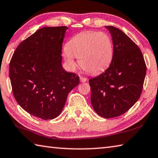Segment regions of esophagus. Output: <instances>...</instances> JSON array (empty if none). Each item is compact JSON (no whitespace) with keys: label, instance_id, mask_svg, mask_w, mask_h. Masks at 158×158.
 I'll return each instance as SVG.
<instances>
[{"label":"esophagus","instance_id":"1","mask_svg":"<svg viewBox=\"0 0 158 158\" xmlns=\"http://www.w3.org/2000/svg\"><path fill=\"white\" fill-rule=\"evenodd\" d=\"M87 81V79L85 78V77H80V81L81 82H85Z\"/></svg>","mask_w":158,"mask_h":158}]
</instances>
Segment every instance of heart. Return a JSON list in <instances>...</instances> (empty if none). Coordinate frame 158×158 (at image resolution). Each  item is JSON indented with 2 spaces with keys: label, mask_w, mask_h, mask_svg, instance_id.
<instances>
[{
  "label": "heart",
  "mask_w": 158,
  "mask_h": 158,
  "mask_svg": "<svg viewBox=\"0 0 158 158\" xmlns=\"http://www.w3.org/2000/svg\"><path fill=\"white\" fill-rule=\"evenodd\" d=\"M113 43L108 34L103 32H81L69 40L64 50L63 57L69 68L79 65L90 74H98L111 63L113 58Z\"/></svg>",
  "instance_id": "obj_1"
}]
</instances>
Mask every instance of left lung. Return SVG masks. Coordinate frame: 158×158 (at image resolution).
<instances>
[{
	"label": "left lung",
	"instance_id": "left-lung-1",
	"mask_svg": "<svg viewBox=\"0 0 158 158\" xmlns=\"http://www.w3.org/2000/svg\"><path fill=\"white\" fill-rule=\"evenodd\" d=\"M111 34L114 53L106 70L89 80L90 102L99 116H121L137 102L142 92L146 66L139 48L123 32L105 26Z\"/></svg>",
	"mask_w": 158,
	"mask_h": 158
}]
</instances>
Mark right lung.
<instances>
[{"label": "right lung", "instance_id": "1", "mask_svg": "<svg viewBox=\"0 0 158 158\" xmlns=\"http://www.w3.org/2000/svg\"><path fill=\"white\" fill-rule=\"evenodd\" d=\"M67 26L43 27L19 44L10 63L15 98L21 107L44 120L60 115L79 77L62 66Z\"/></svg>", "mask_w": 158, "mask_h": 158}]
</instances>
